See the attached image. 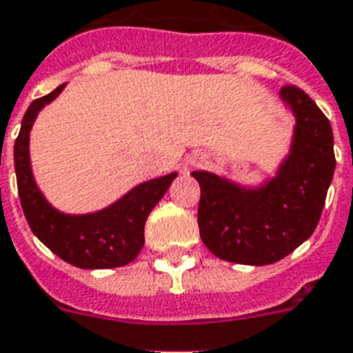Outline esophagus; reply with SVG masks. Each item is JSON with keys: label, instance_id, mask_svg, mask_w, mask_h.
<instances>
[{"label": "esophagus", "instance_id": "1", "mask_svg": "<svg viewBox=\"0 0 353 353\" xmlns=\"http://www.w3.org/2000/svg\"><path fill=\"white\" fill-rule=\"evenodd\" d=\"M205 161V158L203 156H193L192 160H190V167H199L201 163Z\"/></svg>", "mask_w": 353, "mask_h": 353}]
</instances>
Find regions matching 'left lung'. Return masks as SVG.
Here are the masks:
<instances>
[{"label":"left lung","instance_id":"8db88e82","mask_svg":"<svg viewBox=\"0 0 353 353\" xmlns=\"http://www.w3.org/2000/svg\"><path fill=\"white\" fill-rule=\"evenodd\" d=\"M281 100L296 117L290 152L261 186H240L193 171L201 186V240L227 262L264 266L290 255L316 229L335 173L333 130L309 94L285 85Z\"/></svg>","mask_w":353,"mask_h":353}]
</instances>
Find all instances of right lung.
Returning a JSON list of instances; mask_svg holds the SVG:
<instances>
[{"instance_id":"right-lung-1","label":"right lung","mask_w":353,"mask_h":353,"mask_svg":"<svg viewBox=\"0 0 353 353\" xmlns=\"http://www.w3.org/2000/svg\"><path fill=\"white\" fill-rule=\"evenodd\" d=\"M65 85L33 100L22 119V128L14 141L16 182L22 210L33 234L68 264L83 270L126 266L139 255L145 243V221L176 179V173L141 182L113 205L91 214H65L54 208L33 176L29 132L39 111L54 102Z\"/></svg>"}]
</instances>
